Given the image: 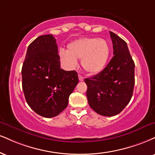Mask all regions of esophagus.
<instances>
[{
    "label": "esophagus",
    "instance_id": "esophagus-1",
    "mask_svg": "<svg viewBox=\"0 0 155 155\" xmlns=\"http://www.w3.org/2000/svg\"><path fill=\"white\" fill-rule=\"evenodd\" d=\"M79 80L80 81H84V77L81 75H80V74H79Z\"/></svg>",
    "mask_w": 155,
    "mask_h": 155
}]
</instances>
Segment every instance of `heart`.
Here are the masks:
<instances>
[{
	"label": "heart",
	"instance_id": "obj_1",
	"mask_svg": "<svg viewBox=\"0 0 155 155\" xmlns=\"http://www.w3.org/2000/svg\"><path fill=\"white\" fill-rule=\"evenodd\" d=\"M61 61L68 68L77 66L81 59L82 68L89 74H97L105 68L110 55V46L104 39L81 38L71 42L68 50L61 49Z\"/></svg>",
	"mask_w": 155,
	"mask_h": 155
}]
</instances>
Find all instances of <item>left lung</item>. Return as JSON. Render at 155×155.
<instances>
[{
    "label": "left lung",
    "instance_id": "1",
    "mask_svg": "<svg viewBox=\"0 0 155 155\" xmlns=\"http://www.w3.org/2000/svg\"><path fill=\"white\" fill-rule=\"evenodd\" d=\"M113 55L107 66L92 78L85 79L89 105L98 114L113 116L120 113L133 95L135 64L127 44L110 31Z\"/></svg>",
    "mask_w": 155,
    "mask_h": 155
}]
</instances>
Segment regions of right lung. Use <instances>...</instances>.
<instances>
[{
	"label": "right lung",
	"mask_w": 155,
	"mask_h": 155,
	"mask_svg": "<svg viewBox=\"0 0 155 155\" xmlns=\"http://www.w3.org/2000/svg\"><path fill=\"white\" fill-rule=\"evenodd\" d=\"M56 40L52 35L37 37L28 46L21 69L26 101L45 118L57 116L67 107L79 82L75 71L61 68Z\"/></svg>",
	"instance_id": "obj_1"
}]
</instances>
